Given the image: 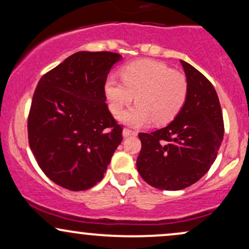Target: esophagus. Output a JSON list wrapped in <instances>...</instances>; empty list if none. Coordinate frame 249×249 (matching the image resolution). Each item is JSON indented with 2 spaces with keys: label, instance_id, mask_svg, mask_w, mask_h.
Here are the masks:
<instances>
[{
  "label": "esophagus",
  "instance_id": "1",
  "mask_svg": "<svg viewBox=\"0 0 249 249\" xmlns=\"http://www.w3.org/2000/svg\"><path fill=\"white\" fill-rule=\"evenodd\" d=\"M136 134H137V132H136V131L131 130V128H128V127H125V128H124V130H123V136H124V137L136 136Z\"/></svg>",
  "mask_w": 249,
  "mask_h": 249
}]
</instances>
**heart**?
Listing matches in <instances>:
<instances>
[{
  "label": "heart",
  "instance_id": "1",
  "mask_svg": "<svg viewBox=\"0 0 249 249\" xmlns=\"http://www.w3.org/2000/svg\"><path fill=\"white\" fill-rule=\"evenodd\" d=\"M122 81L108 77L105 82V96L112 113H119L131 104L136 96L137 104L119 116L121 121L132 126H145L153 119L158 125L172 122L188 95L186 76L172 70L165 63L137 61L124 65Z\"/></svg>",
  "mask_w": 249,
  "mask_h": 249
}]
</instances>
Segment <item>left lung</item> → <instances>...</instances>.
Returning <instances> with one entry per match:
<instances>
[{
  "instance_id": "8db88e82",
  "label": "left lung",
  "mask_w": 249,
  "mask_h": 249,
  "mask_svg": "<svg viewBox=\"0 0 249 249\" xmlns=\"http://www.w3.org/2000/svg\"><path fill=\"white\" fill-rule=\"evenodd\" d=\"M180 63L188 82L185 105L166 127L138 134L137 170L148 185L165 191L182 190L202 178L215 160L225 131L212 83L191 64Z\"/></svg>"
}]
</instances>
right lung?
<instances>
[{
	"instance_id": "obj_1",
	"label": "right lung",
	"mask_w": 249,
	"mask_h": 249,
	"mask_svg": "<svg viewBox=\"0 0 249 249\" xmlns=\"http://www.w3.org/2000/svg\"><path fill=\"white\" fill-rule=\"evenodd\" d=\"M121 55L79 51L39 79L28 116V139L43 173L58 186L85 191L104 177L123 141L108 111L107 73Z\"/></svg>"
}]
</instances>
